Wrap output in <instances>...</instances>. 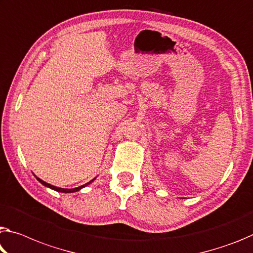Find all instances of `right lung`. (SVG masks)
<instances>
[{
	"mask_svg": "<svg viewBox=\"0 0 253 253\" xmlns=\"http://www.w3.org/2000/svg\"><path fill=\"white\" fill-rule=\"evenodd\" d=\"M37 178V177H36ZM95 179V178H94ZM94 179H92L91 181H89L87 183H85V184H83V186H80V187H78V188H73V189H65V188H58V187H55V186H51V184H49V183H47V182H45L43 181V180H42V179H39V178H37V180L38 181L42 183V184H43V186L45 187H48V188H50V189H54V190H56V191H58V192H75V191H79V190H81L82 188H84V187H86L87 184H90L92 181H93Z\"/></svg>",
	"mask_w": 253,
	"mask_h": 253,
	"instance_id": "right-lung-1",
	"label": "right lung"
}]
</instances>
